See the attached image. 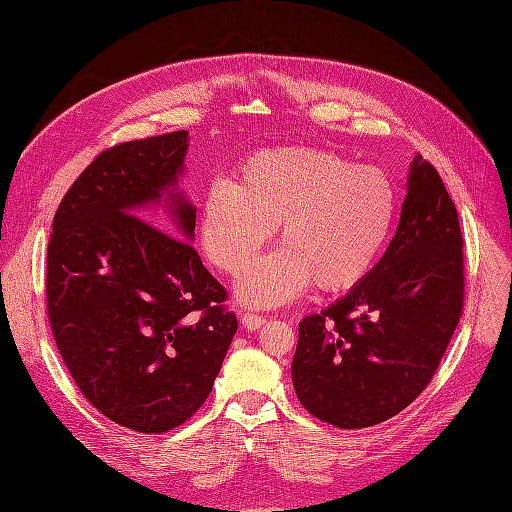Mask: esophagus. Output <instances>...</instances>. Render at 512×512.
Here are the masks:
<instances>
[{"label": "esophagus", "mask_w": 512, "mask_h": 512, "mask_svg": "<svg viewBox=\"0 0 512 512\" xmlns=\"http://www.w3.org/2000/svg\"><path fill=\"white\" fill-rule=\"evenodd\" d=\"M263 324H265V317L263 315H255V313H245V315H242V326H245L251 332L259 330Z\"/></svg>", "instance_id": "34e87169"}]
</instances>
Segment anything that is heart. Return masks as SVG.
<instances>
[{
  "mask_svg": "<svg viewBox=\"0 0 512 512\" xmlns=\"http://www.w3.org/2000/svg\"><path fill=\"white\" fill-rule=\"evenodd\" d=\"M398 195L378 168L328 149L278 147L249 155L230 182H213L201 203L199 242L226 274H240L280 224L282 249L259 259L236 284L251 307L324 292L369 276L394 230Z\"/></svg>",
  "mask_w": 512,
  "mask_h": 512,
  "instance_id": "heart-1",
  "label": "heart"
}]
</instances>
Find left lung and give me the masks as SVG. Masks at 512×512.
<instances>
[{"label": "left lung", "mask_w": 512, "mask_h": 512, "mask_svg": "<svg viewBox=\"0 0 512 512\" xmlns=\"http://www.w3.org/2000/svg\"><path fill=\"white\" fill-rule=\"evenodd\" d=\"M459 213L436 168L415 155L394 238L365 280L299 324L292 384L342 429L378 425L425 390L463 313Z\"/></svg>", "instance_id": "8db88e82"}]
</instances>
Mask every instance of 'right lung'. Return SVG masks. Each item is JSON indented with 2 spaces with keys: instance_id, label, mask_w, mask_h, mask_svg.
Here are the masks:
<instances>
[{
  "instance_id": "1",
  "label": "right lung",
  "mask_w": 512,
  "mask_h": 512,
  "mask_svg": "<svg viewBox=\"0 0 512 512\" xmlns=\"http://www.w3.org/2000/svg\"><path fill=\"white\" fill-rule=\"evenodd\" d=\"M186 151L176 130L99 153L64 195L47 247V315L72 380L141 434L199 411L238 328L191 245L197 207L178 191Z\"/></svg>"
}]
</instances>
